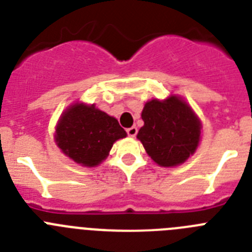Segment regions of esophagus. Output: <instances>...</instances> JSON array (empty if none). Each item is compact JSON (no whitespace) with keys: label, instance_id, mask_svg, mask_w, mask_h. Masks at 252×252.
Returning a JSON list of instances; mask_svg holds the SVG:
<instances>
[{"label":"esophagus","instance_id":"esophagus-1","mask_svg":"<svg viewBox=\"0 0 252 252\" xmlns=\"http://www.w3.org/2000/svg\"><path fill=\"white\" fill-rule=\"evenodd\" d=\"M127 135L130 137H135L136 136V133H137V127L136 126H132V127H130V128H127Z\"/></svg>","mask_w":252,"mask_h":252}]
</instances>
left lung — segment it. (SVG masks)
Segmentation results:
<instances>
[{
  "label": "left lung",
  "instance_id": "8db88e82",
  "mask_svg": "<svg viewBox=\"0 0 252 252\" xmlns=\"http://www.w3.org/2000/svg\"><path fill=\"white\" fill-rule=\"evenodd\" d=\"M141 119L144 126L137 139L158 165H180L197 150L201 121L180 97L170 95L164 101L146 102Z\"/></svg>",
  "mask_w": 252,
  "mask_h": 252
}]
</instances>
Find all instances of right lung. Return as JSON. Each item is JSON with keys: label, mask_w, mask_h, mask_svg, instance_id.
<instances>
[{"label": "right lung", "mask_w": 252, "mask_h": 252, "mask_svg": "<svg viewBox=\"0 0 252 252\" xmlns=\"http://www.w3.org/2000/svg\"><path fill=\"white\" fill-rule=\"evenodd\" d=\"M126 135L115 117L95 108L94 104L75 103L60 116L55 141L66 157L92 168L108 157L113 142Z\"/></svg>", "instance_id": "1"}]
</instances>
